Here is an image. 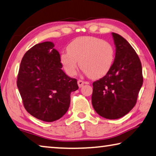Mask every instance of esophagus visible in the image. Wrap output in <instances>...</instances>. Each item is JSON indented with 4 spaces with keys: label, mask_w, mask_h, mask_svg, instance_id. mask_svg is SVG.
I'll list each match as a JSON object with an SVG mask.
<instances>
[{
    "label": "esophagus",
    "mask_w": 156,
    "mask_h": 156,
    "mask_svg": "<svg viewBox=\"0 0 156 156\" xmlns=\"http://www.w3.org/2000/svg\"><path fill=\"white\" fill-rule=\"evenodd\" d=\"M88 83H87V82H84L83 80H79L78 81V87H82L83 86L85 85V84H87Z\"/></svg>",
    "instance_id": "esophagus-1"
}]
</instances>
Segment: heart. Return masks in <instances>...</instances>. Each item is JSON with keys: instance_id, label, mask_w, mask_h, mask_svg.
<instances>
[{"instance_id": "obj_1", "label": "heart", "mask_w": 156, "mask_h": 156, "mask_svg": "<svg viewBox=\"0 0 156 156\" xmlns=\"http://www.w3.org/2000/svg\"><path fill=\"white\" fill-rule=\"evenodd\" d=\"M68 51L61 55L66 73L74 76L80 67L91 78H98L108 72L115 58V49L108 41L94 37H79L69 44Z\"/></svg>"}]
</instances>
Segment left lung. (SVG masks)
I'll return each instance as SVG.
<instances>
[{"mask_svg":"<svg viewBox=\"0 0 156 156\" xmlns=\"http://www.w3.org/2000/svg\"><path fill=\"white\" fill-rule=\"evenodd\" d=\"M116 47L112 66L102 78L93 83L91 103L101 117L117 119L131 110L143 84L142 64L131 45L112 33Z\"/></svg>","mask_w":156,"mask_h":156,"instance_id":"obj_1","label":"left lung"}]
</instances>
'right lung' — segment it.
<instances>
[{"label": "right lung", "instance_id": "add662e5", "mask_svg": "<svg viewBox=\"0 0 156 156\" xmlns=\"http://www.w3.org/2000/svg\"><path fill=\"white\" fill-rule=\"evenodd\" d=\"M54 44L45 41L32 47L21 62L17 87L25 109L39 120L60 119L70 105V96L77 90V80L62 71L60 55Z\"/></svg>", "mask_w": 156, "mask_h": 156}]
</instances>
